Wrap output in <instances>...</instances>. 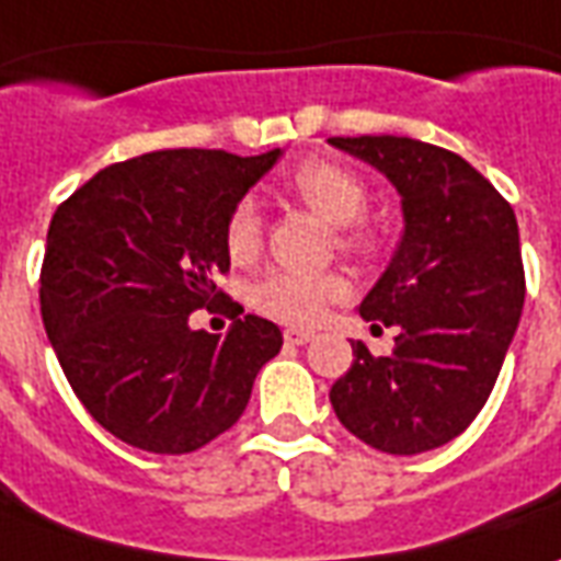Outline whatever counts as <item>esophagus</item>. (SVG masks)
I'll list each match as a JSON object with an SVG mask.
<instances>
[{
    "mask_svg": "<svg viewBox=\"0 0 561 561\" xmlns=\"http://www.w3.org/2000/svg\"><path fill=\"white\" fill-rule=\"evenodd\" d=\"M312 342V333H306V330H285V344H291V347H300V344Z\"/></svg>",
    "mask_w": 561,
    "mask_h": 561,
    "instance_id": "esophagus-1",
    "label": "esophagus"
}]
</instances>
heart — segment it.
I'll list each match as a JSON object with an SVG mask.
<instances>
[{
    "mask_svg": "<svg viewBox=\"0 0 561 561\" xmlns=\"http://www.w3.org/2000/svg\"><path fill=\"white\" fill-rule=\"evenodd\" d=\"M294 193L312 207L330 226L342 228V247L354 252H371L375 234L356 219L368 207V193L359 178L330 160H309L291 178ZM264 247V222L252 198H243L226 219L228 259L247 267L261 255ZM347 297V282L339 273H297V270H267L249 285V306L270 321L309 327L335 300Z\"/></svg>",
    "mask_w": 561,
    "mask_h": 561,
    "instance_id": "1",
    "label": "heart"
}]
</instances>
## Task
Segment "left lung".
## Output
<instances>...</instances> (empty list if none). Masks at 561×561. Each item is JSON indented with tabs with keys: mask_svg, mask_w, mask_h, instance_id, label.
<instances>
[{
	"mask_svg": "<svg viewBox=\"0 0 561 561\" xmlns=\"http://www.w3.org/2000/svg\"><path fill=\"white\" fill-rule=\"evenodd\" d=\"M401 196L404 234L359 302L371 330L396 327L392 354L354 342L330 389L339 422L371 449L419 455L470 428L500 377L524 312L512 205L463 157L408 136H333Z\"/></svg>",
	"mask_w": 561,
	"mask_h": 561,
	"instance_id": "obj_1",
	"label": "left lung"
}]
</instances>
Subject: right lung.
Returning <instances> with one entry per match:
<instances>
[{
    "label": "right lung",
    "instance_id": "1",
    "mask_svg": "<svg viewBox=\"0 0 561 561\" xmlns=\"http://www.w3.org/2000/svg\"><path fill=\"white\" fill-rule=\"evenodd\" d=\"M282 151L238 157L175 148L106 165L53 214L41 314L61 371L98 425L153 455H186L228 431L273 321L243 314L226 335L190 327L222 297L226 219Z\"/></svg>",
    "mask_w": 561,
    "mask_h": 561
}]
</instances>
